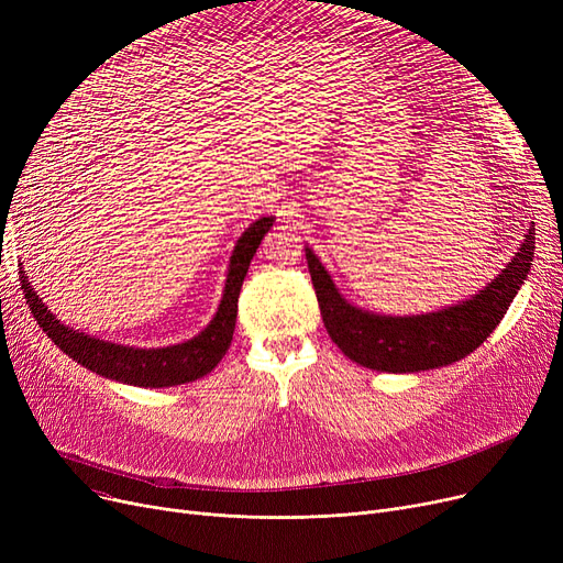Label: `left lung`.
<instances>
[{"label": "left lung", "mask_w": 563, "mask_h": 563, "mask_svg": "<svg viewBox=\"0 0 563 563\" xmlns=\"http://www.w3.org/2000/svg\"><path fill=\"white\" fill-rule=\"evenodd\" d=\"M306 260L323 327L344 356L376 372L410 374L448 367L484 344L529 274L534 260V230L525 234L507 269L479 294L427 314L390 317L351 306L310 249H306Z\"/></svg>", "instance_id": "1"}]
</instances>
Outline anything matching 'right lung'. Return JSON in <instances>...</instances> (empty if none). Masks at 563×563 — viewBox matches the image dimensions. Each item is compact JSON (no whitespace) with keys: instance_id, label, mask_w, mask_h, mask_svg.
I'll list each match as a JSON object with an SVG mask.
<instances>
[{"instance_id":"right-lung-1","label":"right lung","mask_w":563,"mask_h":563,"mask_svg":"<svg viewBox=\"0 0 563 563\" xmlns=\"http://www.w3.org/2000/svg\"><path fill=\"white\" fill-rule=\"evenodd\" d=\"M274 225V217H262L244 234L236 240V246L230 257L228 278L223 287V297L214 319L207 323V329L200 331L196 338L162 346V349H136L104 342L91 335H84L73 331L58 321L47 306L38 299L32 283L26 280V274L20 269V283L29 310L36 317L38 327L52 338V342L62 349L66 356L75 363L84 365L104 378H113L128 383V386L139 388H168V386H183V383L196 380L200 376L210 374L232 342L234 321H236V299H240V289L244 276L251 266V260L264 240V234Z\"/></svg>"}]
</instances>
